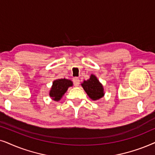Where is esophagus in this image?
<instances>
[{"label":"esophagus","mask_w":155,"mask_h":155,"mask_svg":"<svg viewBox=\"0 0 155 155\" xmlns=\"http://www.w3.org/2000/svg\"><path fill=\"white\" fill-rule=\"evenodd\" d=\"M73 82H74V86H78L80 84V80H79V79H78V78L75 77V78H74V79H73Z\"/></svg>","instance_id":"esophagus-1"}]
</instances>
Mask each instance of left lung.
<instances>
[{"label": "left lung", "instance_id": "left-lung-1", "mask_svg": "<svg viewBox=\"0 0 155 155\" xmlns=\"http://www.w3.org/2000/svg\"><path fill=\"white\" fill-rule=\"evenodd\" d=\"M81 86L89 98L92 100H98L104 96V89L103 85L94 74L90 76L89 79L84 81Z\"/></svg>", "mask_w": 155, "mask_h": 155}]
</instances>
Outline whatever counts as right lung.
<instances>
[{"mask_svg":"<svg viewBox=\"0 0 155 155\" xmlns=\"http://www.w3.org/2000/svg\"><path fill=\"white\" fill-rule=\"evenodd\" d=\"M73 86L71 80L67 79H56L53 81L51 90L49 91V96L55 101H59L67 92L68 88Z\"/></svg>","mask_w":155,"mask_h":155,"instance_id":"obj_1","label":"right lung"}]
</instances>
